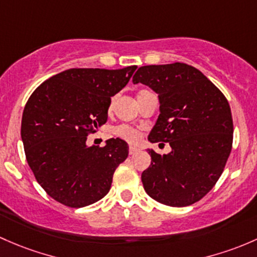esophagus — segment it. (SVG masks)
I'll return each mask as SVG.
<instances>
[{
	"instance_id": "1",
	"label": "esophagus",
	"mask_w": 257,
	"mask_h": 257,
	"mask_svg": "<svg viewBox=\"0 0 257 257\" xmlns=\"http://www.w3.org/2000/svg\"><path fill=\"white\" fill-rule=\"evenodd\" d=\"M137 152H139V148H137V147L131 146V147L128 148V153H130V155H131V156H134L135 153H137Z\"/></svg>"
}]
</instances>
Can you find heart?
<instances>
[{
	"label": "heart",
	"mask_w": 257,
	"mask_h": 257,
	"mask_svg": "<svg viewBox=\"0 0 257 257\" xmlns=\"http://www.w3.org/2000/svg\"><path fill=\"white\" fill-rule=\"evenodd\" d=\"M144 91H146V90H142V91H140V94ZM111 109H112V102L110 104V110ZM115 134L117 135L120 139L125 140V141L130 142V144H136V142L140 141V139H141V134H140L136 128L131 127V126H128V125L117 126V127L115 128Z\"/></svg>",
	"instance_id": "b5f03b06"
}]
</instances>
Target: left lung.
Here are the masks:
<instances>
[{"mask_svg":"<svg viewBox=\"0 0 257 257\" xmlns=\"http://www.w3.org/2000/svg\"><path fill=\"white\" fill-rule=\"evenodd\" d=\"M160 97V116L148 141L168 142L172 151L148 150L151 166L142 183L151 198L169 207L202 199L223 173L232 147L231 110L223 92L186 63L145 65L134 75Z\"/></svg>","mask_w":257,"mask_h":257,"instance_id":"1","label":"left lung"}]
</instances>
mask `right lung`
<instances>
[{
    "instance_id": "add662e5",
    "label": "right lung",
    "mask_w": 257,
    "mask_h": 257,
    "mask_svg": "<svg viewBox=\"0 0 257 257\" xmlns=\"http://www.w3.org/2000/svg\"><path fill=\"white\" fill-rule=\"evenodd\" d=\"M136 69L73 68L32 92L21 126L26 158L37 182L63 205L83 208L109 193L128 145L110 139L106 146L89 147L86 137L106 122L111 96L125 88Z\"/></svg>"
}]
</instances>
